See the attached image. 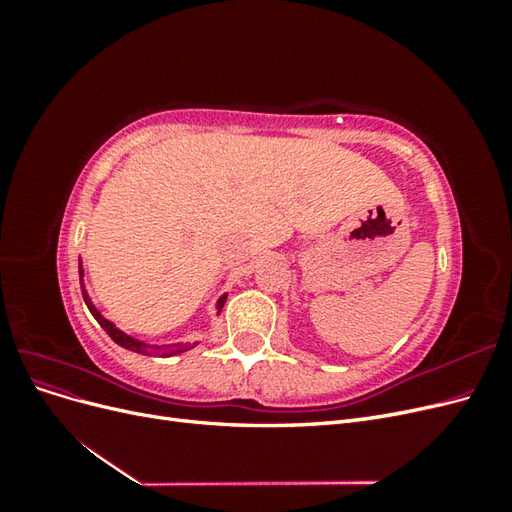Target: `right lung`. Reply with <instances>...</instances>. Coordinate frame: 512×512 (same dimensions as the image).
<instances>
[{"label": "right lung", "instance_id": "1", "mask_svg": "<svg viewBox=\"0 0 512 512\" xmlns=\"http://www.w3.org/2000/svg\"><path fill=\"white\" fill-rule=\"evenodd\" d=\"M79 277H81L83 299H85V305L89 307L91 316H94V318L98 320V324H100V327L108 333V337H111L113 342H115V344H119L121 348L132 350V352H138V354H147V356H175V354H181V352H185V350H190V348H194V346H196V344H183V342H177V344H162V346H160V344H147V342H143V339L132 337V335H128V333H123L119 327H115V322H111L108 318H104L100 309L94 305V301L89 299L87 288H85V282H83L85 271H83V262H81V260H79ZM224 303H226V294H222V297L218 299V305H215V307H218V314L222 312Z\"/></svg>", "mask_w": 512, "mask_h": 512}]
</instances>
